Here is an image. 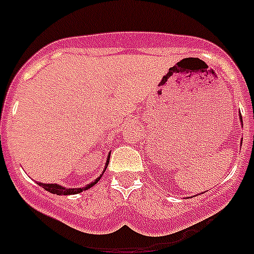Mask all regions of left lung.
Returning a JSON list of instances; mask_svg holds the SVG:
<instances>
[{"instance_id":"1","label":"left lung","mask_w":254,"mask_h":254,"mask_svg":"<svg viewBox=\"0 0 254 254\" xmlns=\"http://www.w3.org/2000/svg\"><path fill=\"white\" fill-rule=\"evenodd\" d=\"M241 122H242V116H241ZM242 123H243V122H242Z\"/></svg>"}]
</instances>
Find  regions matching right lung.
Masks as SVG:
<instances>
[{
	"mask_svg": "<svg viewBox=\"0 0 254 254\" xmlns=\"http://www.w3.org/2000/svg\"><path fill=\"white\" fill-rule=\"evenodd\" d=\"M109 158H111V154L108 155L107 163H105L104 172H105V169H107L108 164H109ZM102 176H103V174H102ZM102 176H100L99 178H96L95 181L93 182V183H90V185H87L86 187H82V188H64V186L56 185V183H52V185H47V183H40V182H38V185H39L40 187H43L44 190H48V192H51V193H53V194H60V196H68V194H77V193H80V192H82V190H89V188H91L93 186H95L96 183H98V181L102 178Z\"/></svg>",
	"mask_w": 254,
	"mask_h": 254,
	"instance_id": "1",
	"label": "right lung"
}]
</instances>
